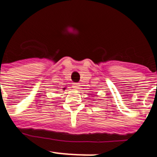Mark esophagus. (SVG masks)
Segmentation results:
<instances>
[{
  "instance_id": "esophagus-1",
  "label": "esophagus",
  "mask_w": 157,
  "mask_h": 157,
  "mask_svg": "<svg viewBox=\"0 0 157 157\" xmlns=\"http://www.w3.org/2000/svg\"><path fill=\"white\" fill-rule=\"evenodd\" d=\"M72 87L74 88L75 90H80V89H81V85H80V84H79V83H74V84H73V85H72Z\"/></svg>"
}]
</instances>
